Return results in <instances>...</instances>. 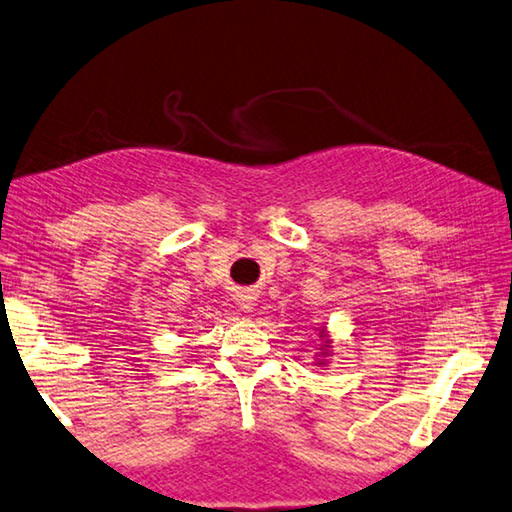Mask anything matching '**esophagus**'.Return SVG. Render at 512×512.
Wrapping results in <instances>:
<instances>
[{
	"instance_id": "obj_1",
	"label": "esophagus",
	"mask_w": 512,
	"mask_h": 512,
	"mask_svg": "<svg viewBox=\"0 0 512 512\" xmlns=\"http://www.w3.org/2000/svg\"><path fill=\"white\" fill-rule=\"evenodd\" d=\"M239 304H242V308H244V310H250V308H253V297L242 295V302H239Z\"/></svg>"
}]
</instances>
